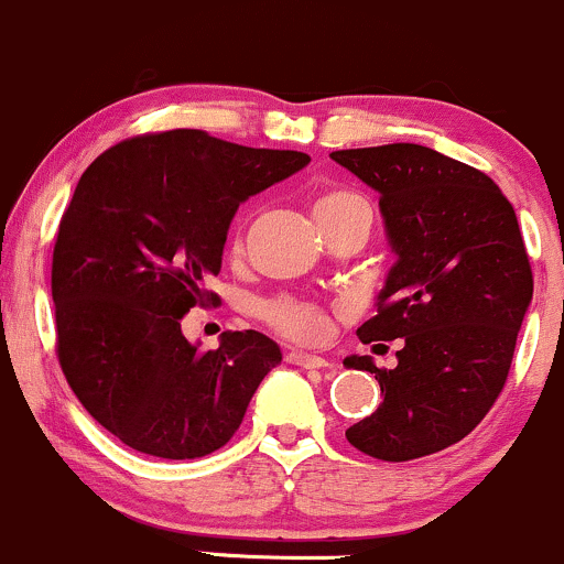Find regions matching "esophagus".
I'll use <instances>...</instances> for the list:
<instances>
[{
    "instance_id": "obj_1",
    "label": "esophagus",
    "mask_w": 564,
    "mask_h": 564,
    "mask_svg": "<svg viewBox=\"0 0 564 564\" xmlns=\"http://www.w3.org/2000/svg\"><path fill=\"white\" fill-rule=\"evenodd\" d=\"M288 362L290 365H299V367H306V370H319V367H327L325 357H316V354H306V351H290L288 354Z\"/></svg>"
}]
</instances>
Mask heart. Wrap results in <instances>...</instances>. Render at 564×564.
<instances>
[{
	"label": "heart",
	"instance_id": "1",
	"mask_svg": "<svg viewBox=\"0 0 564 564\" xmlns=\"http://www.w3.org/2000/svg\"><path fill=\"white\" fill-rule=\"evenodd\" d=\"M314 215L322 229L346 224V220L370 224L372 218L367 199L354 188H327V192H322L314 202ZM261 316L265 325L274 327L284 338L299 340V344H316L319 338H325L327 325H330L325 308L316 306V303L293 299V295H276V299L263 301Z\"/></svg>",
	"mask_w": 564,
	"mask_h": 564
}]
</instances>
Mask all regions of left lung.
<instances>
[{"mask_svg": "<svg viewBox=\"0 0 564 564\" xmlns=\"http://www.w3.org/2000/svg\"><path fill=\"white\" fill-rule=\"evenodd\" d=\"M333 160L381 194L397 263L362 344L402 338L397 367L370 357L381 404L346 429L378 460L423 458L474 432L503 391L517 333L533 301V269L511 202L482 170L419 143L333 151Z\"/></svg>", "mask_w": 564, "mask_h": 564, "instance_id": "8db88e82", "label": "left lung"}]
</instances>
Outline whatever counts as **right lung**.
Wrapping results in <instances>:
<instances>
[{"label":"right lung","instance_id":"obj_1","mask_svg":"<svg viewBox=\"0 0 564 564\" xmlns=\"http://www.w3.org/2000/svg\"><path fill=\"white\" fill-rule=\"evenodd\" d=\"M303 151L205 130L145 132L82 173L53 250L55 351L82 408L132 451L202 458L231 440L280 346L258 330L202 351L181 330L215 306L239 202L299 173Z\"/></svg>","mask_w":564,"mask_h":564}]
</instances>
